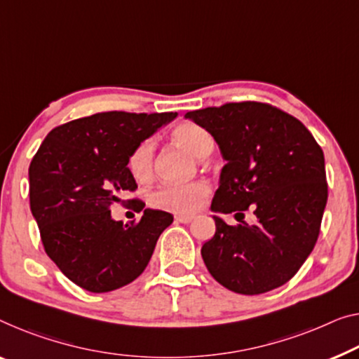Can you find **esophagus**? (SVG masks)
<instances>
[{
  "instance_id": "1",
  "label": "esophagus",
  "mask_w": 359,
  "mask_h": 359,
  "mask_svg": "<svg viewBox=\"0 0 359 359\" xmlns=\"http://www.w3.org/2000/svg\"><path fill=\"white\" fill-rule=\"evenodd\" d=\"M194 221V216H175V222L180 224H189Z\"/></svg>"
}]
</instances>
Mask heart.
Instances as JSON below:
<instances>
[{"label": "heart", "mask_w": 359, "mask_h": 359, "mask_svg": "<svg viewBox=\"0 0 359 359\" xmlns=\"http://www.w3.org/2000/svg\"><path fill=\"white\" fill-rule=\"evenodd\" d=\"M170 135L195 156H206L214 148L211 133L195 122H182L172 128ZM154 149L156 145L153 138H145L132 149L127 159V168L137 182L151 179ZM210 190V184L206 180H194L189 184H164L149 194L148 203L154 210L189 216L200 210Z\"/></svg>", "instance_id": "obj_1"}]
</instances>
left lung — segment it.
Masks as SVG:
<instances>
[{"mask_svg": "<svg viewBox=\"0 0 359 359\" xmlns=\"http://www.w3.org/2000/svg\"><path fill=\"white\" fill-rule=\"evenodd\" d=\"M214 137L227 164L211 211L235 212L238 226L212 216L216 233L201 256L221 285L259 295L297 274L318 242L327 203L324 153L311 132L279 108L243 101L185 114ZM251 207L248 226L238 216Z\"/></svg>", "mask_w": 359, "mask_h": 359, "instance_id": "left-lung-1", "label": "left lung"}]
</instances>
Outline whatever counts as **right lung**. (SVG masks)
<instances>
[{"label": "right lung", "mask_w": 359, "mask_h": 359, "mask_svg": "<svg viewBox=\"0 0 359 359\" xmlns=\"http://www.w3.org/2000/svg\"><path fill=\"white\" fill-rule=\"evenodd\" d=\"M175 116L98 112L53 128L32 159L30 210L43 247L85 290L112 292L135 280L172 224V214L148 208L140 221L124 226L109 206L137 189L127 168L132 149Z\"/></svg>", "instance_id": "right-lung-1"}]
</instances>
